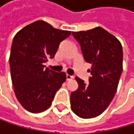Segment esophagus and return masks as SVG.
<instances>
[{
    "label": "esophagus",
    "mask_w": 134,
    "mask_h": 134,
    "mask_svg": "<svg viewBox=\"0 0 134 134\" xmlns=\"http://www.w3.org/2000/svg\"><path fill=\"white\" fill-rule=\"evenodd\" d=\"M73 78H74L73 75H68V74L66 75V80H71Z\"/></svg>",
    "instance_id": "1"
}]
</instances>
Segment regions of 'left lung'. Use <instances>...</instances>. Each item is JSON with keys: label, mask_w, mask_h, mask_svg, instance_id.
<instances>
[{"label": "left lung", "mask_w": 134, "mask_h": 134, "mask_svg": "<svg viewBox=\"0 0 134 134\" xmlns=\"http://www.w3.org/2000/svg\"><path fill=\"white\" fill-rule=\"evenodd\" d=\"M84 60L92 64L85 83L75 77L78 88L71 94V108L81 118L100 115L111 103L123 70V50L115 36L101 27L72 32Z\"/></svg>", "instance_id": "left-lung-1"}]
</instances>
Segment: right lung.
I'll return each instance as SVG.
<instances>
[{"instance_id":"right-lung-1","label":"right lung","mask_w":134,"mask_h":134,"mask_svg":"<svg viewBox=\"0 0 134 134\" xmlns=\"http://www.w3.org/2000/svg\"><path fill=\"white\" fill-rule=\"evenodd\" d=\"M71 34L37 21L13 38L9 57L11 79L17 99L27 111L47 110L66 80L64 72L50 70L45 63L54 57L61 42Z\"/></svg>"}]
</instances>
